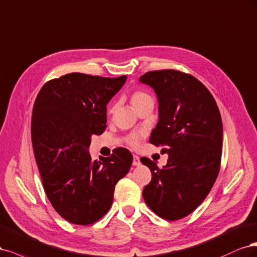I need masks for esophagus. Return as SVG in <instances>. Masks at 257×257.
Returning a JSON list of instances; mask_svg holds the SVG:
<instances>
[{
    "mask_svg": "<svg viewBox=\"0 0 257 257\" xmlns=\"http://www.w3.org/2000/svg\"><path fill=\"white\" fill-rule=\"evenodd\" d=\"M141 164V161H140V158L138 156H134V160H132V165H135V167H138V165Z\"/></svg>",
    "mask_w": 257,
    "mask_h": 257,
    "instance_id": "34e87169",
    "label": "esophagus"
}]
</instances>
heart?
I'll return each mask as SVG.
<instances>
[{
  "label": "heart",
  "instance_id": "1",
  "mask_svg": "<svg viewBox=\"0 0 257 257\" xmlns=\"http://www.w3.org/2000/svg\"><path fill=\"white\" fill-rule=\"evenodd\" d=\"M148 101H153V98L150 94H147L146 92H143V90H137L134 94L131 95V103L134 105L135 109H137L138 106L142 105L145 102ZM129 143L132 146H137L139 143V138L138 137H131L129 140Z\"/></svg>",
  "mask_w": 257,
  "mask_h": 257
}]
</instances>
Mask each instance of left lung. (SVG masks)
Listing matches in <instances>:
<instances>
[{"instance_id":"obj_1","label":"left lung","mask_w":257,"mask_h":257,"mask_svg":"<svg viewBox=\"0 0 257 257\" xmlns=\"http://www.w3.org/2000/svg\"><path fill=\"white\" fill-rule=\"evenodd\" d=\"M140 82L154 89L159 104V120L150 142L169 155L162 169L141 158L153 174L143 197L159 217L178 220L201 205L218 177L223 137L220 111L209 90L190 74L150 71Z\"/></svg>"}]
</instances>
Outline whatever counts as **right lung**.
<instances>
[{
	"mask_svg": "<svg viewBox=\"0 0 257 257\" xmlns=\"http://www.w3.org/2000/svg\"><path fill=\"white\" fill-rule=\"evenodd\" d=\"M127 80L73 72L47 82L32 113V143L45 192L56 212L87 225L107 212L117 181L126 176L132 155L116 148L93 161L90 138L101 135L106 104Z\"/></svg>",
	"mask_w": 257,
	"mask_h": 257,
	"instance_id": "1",
	"label": "right lung"
}]
</instances>
